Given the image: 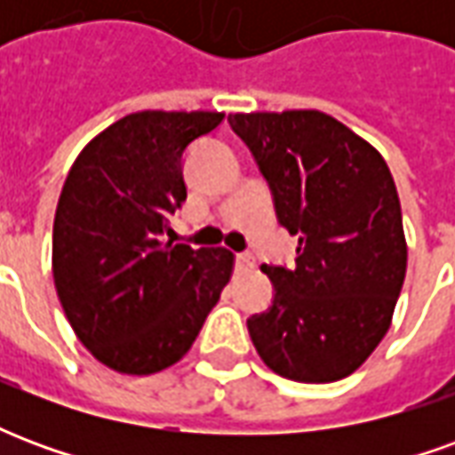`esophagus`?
<instances>
[{"instance_id":"34e87169","label":"esophagus","mask_w":455,"mask_h":455,"mask_svg":"<svg viewBox=\"0 0 455 455\" xmlns=\"http://www.w3.org/2000/svg\"><path fill=\"white\" fill-rule=\"evenodd\" d=\"M256 266V260H253V256L251 253H238L236 256V267L243 273V270H251V267Z\"/></svg>"}]
</instances>
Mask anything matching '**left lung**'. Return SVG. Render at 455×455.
Returning <instances> with one entry per match:
<instances>
[{"instance_id":"obj_1","label":"left lung","mask_w":455,"mask_h":455,"mask_svg":"<svg viewBox=\"0 0 455 455\" xmlns=\"http://www.w3.org/2000/svg\"><path fill=\"white\" fill-rule=\"evenodd\" d=\"M273 192L280 227L299 236L295 267L263 266L273 305L248 319L267 368L334 382L387 334L407 273L402 209L387 163L315 109L228 114Z\"/></svg>"}]
</instances>
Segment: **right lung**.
<instances>
[{
  "label": "right lung",
  "mask_w": 455,
  "mask_h": 455,
  "mask_svg": "<svg viewBox=\"0 0 455 455\" xmlns=\"http://www.w3.org/2000/svg\"><path fill=\"white\" fill-rule=\"evenodd\" d=\"M219 112H136L92 139L68 172L53 221V280L77 339L126 375L178 363L231 277L227 248L163 241L188 199V148Z\"/></svg>",
  "instance_id": "1"
}]
</instances>
